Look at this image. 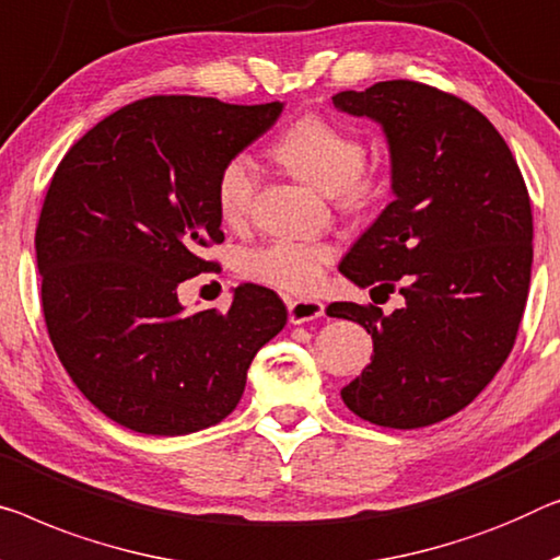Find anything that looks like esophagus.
Instances as JSON below:
<instances>
[{"instance_id":"esophagus-1","label":"esophagus","mask_w":560,"mask_h":560,"mask_svg":"<svg viewBox=\"0 0 560 560\" xmlns=\"http://www.w3.org/2000/svg\"><path fill=\"white\" fill-rule=\"evenodd\" d=\"M289 322L304 324L324 316V304L316 299H289Z\"/></svg>"}]
</instances>
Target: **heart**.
I'll return each mask as SVG.
<instances>
[{
  "label": "heart",
  "mask_w": 560,
  "mask_h": 560,
  "mask_svg": "<svg viewBox=\"0 0 560 560\" xmlns=\"http://www.w3.org/2000/svg\"><path fill=\"white\" fill-rule=\"evenodd\" d=\"M273 158L299 180L334 196L345 208H364L380 196L382 178L364 165V143L339 125L304 115L281 132ZM258 188L256 165L248 155H233L215 178V206L226 223H238L252 211ZM334 246L322 241H271L241 256L244 277L306 294L319 287Z\"/></svg>",
  "instance_id": "heart-1"
}]
</instances>
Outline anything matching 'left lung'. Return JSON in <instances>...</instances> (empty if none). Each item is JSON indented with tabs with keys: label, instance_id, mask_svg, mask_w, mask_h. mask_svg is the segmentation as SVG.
I'll return each instance as SVG.
<instances>
[{
	"label": "left lung",
	"instance_id": "1",
	"mask_svg": "<svg viewBox=\"0 0 560 560\" xmlns=\"http://www.w3.org/2000/svg\"><path fill=\"white\" fill-rule=\"evenodd\" d=\"M331 103L385 132L395 196L339 271L385 296L399 283L405 299L392 314L329 304L374 345L341 399L382 428H428L470 405L511 354L530 287L528 190L493 122L460 97L387 80Z\"/></svg>",
	"mask_w": 560,
	"mask_h": 560
}]
</instances>
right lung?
Masks as SVG:
<instances>
[{"label":"right lung","instance_id":"obj_1","mask_svg":"<svg viewBox=\"0 0 560 560\" xmlns=\"http://www.w3.org/2000/svg\"><path fill=\"white\" fill-rule=\"evenodd\" d=\"M283 103L158 95L74 143L37 223L42 312L62 366L100 412L143 435H188L236 410L246 372L287 324L271 289L241 283L229 312L186 314L178 287L215 269V178Z\"/></svg>","mask_w":560,"mask_h":560}]
</instances>
